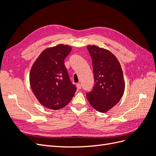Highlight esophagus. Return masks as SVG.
Wrapping results in <instances>:
<instances>
[{
    "label": "esophagus",
    "instance_id": "esophagus-1",
    "mask_svg": "<svg viewBox=\"0 0 156 156\" xmlns=\"http://www.w3.org/2000/svg\"><path fill=\"white\" fill-rule=\"evenodd\" d=\"M76 87H77L78 90H80L82 88V85H81V84H80V83H78V84H76Z\"/></svg>",
    "mask_w": 156,
    "mask_h": 156
}]
</instances>
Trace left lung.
Segmentation results:
<instances>
[{
	"label": "left lung",
	"instance_id": "obj_1",
	"mask_svg": "<svg viewBox=\"0 0 156 156\" xmlns=\"http://www.w3.org/2000/svg\"><path fill=\"white\" fill-rule=\"evenodd\" d=\"M87 48L92 58L95 84L86 97L96 110L104 113L116 105L124 94L123 72L117 58L109 50L94 45Z\"/></svg>",
	"mask_w": 156,
	"mask_h": 156
}]
</instances>
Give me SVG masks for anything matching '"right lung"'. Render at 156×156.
I'll list each match as a JSON object with an SVG mask.
<instances>
[{"instance_id":"right-lung-1","label":"right lung","mask_w":156,"mask_h":156,"mask_svg":"<svg viewBox=\"0 0 156 156\" xmlns=\"http://www.w3.org/2000/svg\"><path fill=\"white\" fill-rule=\"evenodd\" d=\"M71 50V46L62 44L46 48L32 66L30 84L32 92L38 102L49 109L65 107L76 91L64 65V59Z\"/></svg>"}]
</instances>
